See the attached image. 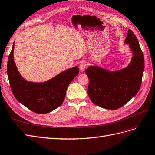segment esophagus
<instances>
[{"label": "esophagus", "instance_id": "obj_1", "mask_svg": "<svg viewBox=\"0 0 155 155\" xmlns=\"http://www.w3.org/2000/svg\"><path fill=\"white\" fill-rule=\"evenodd\" d=\"M87 66V64L86 62H81V64H80L79 68H80V69H81V71H84V69L86 68Z\"/></svg>", "mask_w": 155, "mask_h": 155}]
</instances>
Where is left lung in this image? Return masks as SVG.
<instances>
[{"instance_id":"obj_1","label":"left lung","mask_w":155,"mask_h":155,"mask_svg":"<svg viewBox=\"0 0 155 155\" xmlns=\"http://www.w3.org/2000/svg\"><path fill=\"white\" fill-rule=\"evenodd\" d=\"M125 44H129L133 58L122 70L110 72L98 66H89L88 95L93 104L107 109H117L138 92L144 70V57L135 35L129 29Z\"/></svg>"}]
</instances>
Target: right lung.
<instances>
[{"label": "right lung", "instance_id": "add662e5", "mask_svg": "<svg viewBox=\"0 0 155 155\" xmlns=\"http://www.w3.org/2000/svg\"><path fill=\"white\" fill-rule=\"evenodd\" d=\"M15 42L8 57L7 73L14 97L33 112L46 114L62 104L67 88L78 74L77 66L67 69L56 77L42 83L28 82L18 73L13 59Z\"/></svg>", "mask_w": 155, "mask_h": 155}]
</instances>
